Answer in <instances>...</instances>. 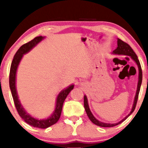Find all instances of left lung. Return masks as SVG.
Returning a JSON list of instances; mask_svg holds the SVG:
<instances>
[{
	"label": "left lung",
	"mask_w": 148,
	"mask_h": 148,
	"mask_svg": "<svg viewBox=\"0 0 148 148\" xmlns=\"http://www.w3.org/2000/svg\"><path fill=\"white\" fill-rule=\"evenodd\" d=\"M113 54H116V55H125V56H130L132 60H134V62L136 63L137 65H138V85H137V90H136V95L135 97H134V103H133V106H132V111H130V113H129L128 115H127L125 118H124L123 120H120V122L117 123H114V124H111V123H103V122H100L97 119H96L94 117V115H92V113H91L90 110L89 108V105H88V99L86 95H84V108L85 110H86V113H87L88 118H89L90 120H91V122L92 123H94L95 125H97V126L99 127H112L116 126V125H119V124L122 123L124 120H125L126 119L128 118L130 115L133 113L134 109H135L136 106V103L137 101H138V94L139 92H140V86H141V83H142V78H143V75H142V69H141V67H140V62H139L138 57H137L136 54L135 53V52L134 51L133 49H132V47H130L128 44H127L126 42L122 41L120 39H118V47L115 49L114 51H113Z\"/></svg>",
	"instance_id": "1"
}]
</instances>
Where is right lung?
Listing matches in <instances>:
<instances>
[{"instance_id":"add662e5","label":"right lung","mask_w":148,"mask_h":148,"mask_svg":"<svg viewBox=\"0 0 148 148\" xmlns=\"http://www.w3.org/2000/svg\"><path fill=\"white\" fill-rule=\"evenodd\" d=\"M45 37L39 36L36 37L33 39V40L30 41L28 43L25 44V45H22L18 51L15 53L14 58H13L12 62L11 64V67H10V90H11L13 100H14L15 107H16V110L18 115L20 117L23 119V120L28 125H31L34 127H37V128H42L46 129L47 127H49L51 125H54L58 121L59 118H60L61 112L62 109V105L64 101V99H66L67 96L68 95L69 93L70 92L71 90L74 88V85H70L68 87L66 88L65 89L62 90L58 94L56 99V108L54 110L53 113H52L50 117H49L47 119H42V120H39L36 119L31 116L30 114H28L25 110L24 109L23 106L21 105L19 99H18V97L17 94V91H16V71L18 64L20 63V61L23 58V56L24 54L27 53L31 50L32 49L36 46L39 42L42 41Z\"/></svg>"}]
</instances>
